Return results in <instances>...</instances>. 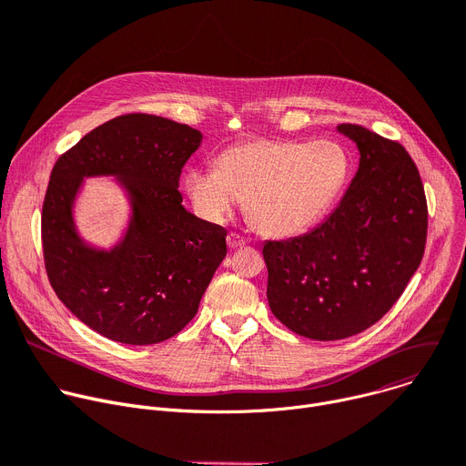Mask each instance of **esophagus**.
<instances>
[{
    "label": "esophagus",
    "mask_w": 466,
    "mask_h": 466,
    "mask_svg": "<svg viewBox=\"0 0 466 466\" xmlns=\"http://www.w3.org/2000/svg\"><path fill=\"white\" fill-rule=\"evenodd\" d=\"M227 243H228L230 248H239V247H243V245L247 243V239H243L241 236H238V234L232 232V234L227 236Z\"/></svg>",
    "instance_id": "34e87169"
}]
</instances>
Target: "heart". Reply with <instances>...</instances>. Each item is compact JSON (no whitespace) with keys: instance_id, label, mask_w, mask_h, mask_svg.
<instances>
[{"instance_id":"b5f03b06","label":"heart","mask_w":466,"mask_h":466,"mask_svg":"<svg viewBox=\"0 0 466 466\" xmlns=\"http://www.w3.org/2000/svg\"><path fill=\"white\" fill-rule=\"evenodd\" d=\"M350 173V154L334 141L255 139L227 148L218 167L191 168L184 187L208 223L227 221L245 198L262 232L293 236L327 214Z\"/></svg>"}]
</instances>
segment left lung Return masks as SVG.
<instances>
[{"mask_svg": "<svg viewBox=\"0 0 466 466\" xmlns=\"http://www.w3.org/2000/svg\"><path fill=\"white\" fill-rule=\"evenodd\" d=\"M360 154L332 214L309 234L266 241L275 318L312 340H342L383 318L424 257L428 202L409 152L362 126L340 124Z\"/></svg>", "mask_w": 466, "mask_h": 466, "instance_id": "obj_1", "label": "left lung"}]
</instances>
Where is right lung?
Returning a JSON list of instances; mask_svg holds the SVG:
<instances>
[{
    "label": "right lung",
    "mask_w": 466,
    "mask_h": 466,
    "mask_svg": "<svg viewBox=\"0 0 466 466\" xmlns=\"http://www.w3.org/2000/svg\"><path fill=\"white\" fill-rule=\"evenodd\" d=\"M202 134L187 124L130 113L104 122L65 152L42 206V248L63 305L109 340L150 346L180 332L227 257V230L182 206V167ZM115 176L133 214L111 249L75 228L83 177Z\"/></svg>",
    "instance_id": "right-lung-1"
}]
</instances>
